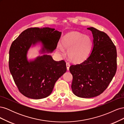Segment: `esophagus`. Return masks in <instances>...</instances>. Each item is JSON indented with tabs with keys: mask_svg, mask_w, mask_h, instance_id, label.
<instances>
[{
	"mask_svg": "<svg viewBox=\"0 0 124 124\" xmlns=\"http://www.w3.org/2000/svg\"><path fill=\"white\" fill-rule=\"evenodd\" d=\"M66 66H67V69L68 70H69V67H70V63L68 62H66Z\"/></svg>",
	"mask_w": 124,
	"mask_h": 124,
	"instance_id": "34e87169",
	"label": "esophagus"
}]
</instances>
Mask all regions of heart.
<instances>
[{
    "instance_id": "b5f03b06",
    "label": "heart",
    "mask_w": 124,
    "mask_h": 124,
    "mask_svg": "<svg viewBox=\"0 0 124 124\" xmlns=\"http://www.w3.org/2000/svg\"><path fill=\"white\" fill-rule=\"evenodd\" d=\"M62 46L59 45L58 50L62 55H64L63 47L68 50V55L71 61L79 62L87 58L91 53L92 41L88 36L72 31L67 33L62 39Z\"/></svg>"
}]
</instances>
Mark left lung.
I'll return each mask as SVG.
<instances>
[{
  "instance_id": "8db88e82",
  "label": "left lung",
  "mask_w": 124,
  "mask_h": 124,
  "mask_svg": "<svg viewBox=\"0 0 124 124\" xmlns=\"http://www.w3.org/2000/svg\"><path fill=\"white\" fill-rule=\"evenodd\" d=\"M92 52L80 64L72 65L71 85L75 95L89 98L102 93L110 83L117 69V52L115 45L106 33L93 27Z\"/></svg>"
}]
</instances>
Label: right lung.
<instances>
[{"label": "right lung", "mask_w": 124, "mask_h": 124, "mask_svg": "<svg viewBox=\"0 0 124 124\" xmlns=\"http://www.w3.org/2000/svg\"><path fill=\"white\" fill-rule=\"evenodd\" d=\"M62 32L54 28H30L25 30L11 44L9 66L15 83L24 96L39 99L49 96L56 82L66 72L64 61H55L49 55L28 61L27 54L31 46L41 42V53H52L61 38Z\"/></svg>", "instance_id": "right-lung-1"}]
</instances>
